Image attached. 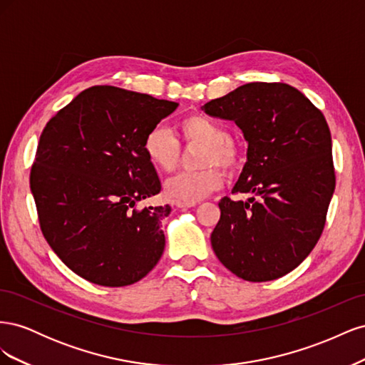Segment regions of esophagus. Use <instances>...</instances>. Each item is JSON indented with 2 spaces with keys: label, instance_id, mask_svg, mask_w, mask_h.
<instances>
[{
  "label": "esophagus",
  "instance_id": "1",
  "mask_svg": "<svg viewBox=\"0 0 365 365\" xmlns=\"http://www.w3.org/2000/svg\"><path fill=\"white\" fill-rule=\"evenodd\" d=\"M175 205L180 207V208H192L196 204L195 202H182V201H175Z\"/></svg>",
  "mask_w": 365,
  "mask_h": 365
}]
</instances>
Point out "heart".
Masks as SVG:
<instances>
[{
	"label": "heart",
	"mask_w": 365,
	"mask_h": 365,
	"mask_svg": "<svg viewBox=\"0 0 365 365\" xmlns=\"http://www.w3.org/2000/svg\"><path fill=\"white\" fill-rule=\"evenodd\" d=\"M178 130L185 145H201L197 165L204 169L182 172L164 182V193L170 200L182 202L201 201L219 190L224 176L215 165L225 172H235L239 165V149L227 138L225 129L205 115L184 117ZM143 153L153 168L161 172H172L180 163V145L170 132L163 126H153L143 138Z\"/></svg>",
	"instance_id": "heart-1"
}]
</instances>
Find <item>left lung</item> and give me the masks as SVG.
<instances>
[{
  "label": "left lung",
  "instance_id": "8db88e82",
  "mask_svg": "<svg viewBox=\"0 0 365 365\" xmlns=\"http://www.w3.org/2000/svg\"><path fill=\"white\" fill-rule=\"evenodd\" d=\"M235 121L248 143L233 193L219 202L213 251L237 277L269 282L291 272L323 233L335 190L332 138L309 98L286 83H245L202 106Z\"/></svg>",
  "mask_w": 365,
  "mask_h": 365
}]
</instances>
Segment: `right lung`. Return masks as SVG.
Returning <instances> with one entry per match:
<instances>
[{"instance_id":"add662e5","label":"right lung","mask_w":365,"mask_h":365,"mask_svg":"<svg viewBox=\"0 0 365 365\" xmlns=\"http://www.w3.org/2000/svg\"><path fill=\"white\" fill-rule=\"evenodd\" d=\"M178 108L149 94L101 85L77 94L43 128L30 173L42 235L82 279L109 288L141 280L163 256L170 205L143 138Z\"/></svg>"}]
</instances>
